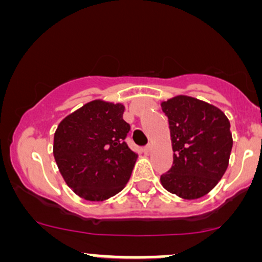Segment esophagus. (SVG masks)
Listing matches in <instances>:
<instances>
[{
    "mask_svg": "<svg viewBox=\"0 0 262 262\" xmlns=\"http://www.w3.org/2000/svg\"><path fill=\"white\" fill-rule=\"evenodd\" d=\"M152 150V146L151 145H146V146H144L143 148V151H144V154H150V151H151Z\"/></svg>",
    "mask_w": 262,
    "mask_h": 262,
    "instance_id": "obj_1",
    "label": "esophagus"
}]
</instances>
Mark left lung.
<instances>
[{
    "mask_svg": "<svg viewBox=\"0 0 262 262\" xmlns=\"http://www.w3.org/2000/svg\"><path fill=\"white\" fill-rule=\"evenodd\" d=\"M161 108L169 118L173 150L172 166L161 175V185L183 200L206 196L229 165V119L218 107L185 95L161 102Z\"/></svg>",
    "mask_w": 262,
    "mask_h": 262,
    "instance_id": "8db88e82",
    "label": "left lung"
}]
</instances>
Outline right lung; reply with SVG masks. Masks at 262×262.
<instances>
[{"label":"right lung","instance_id":"1","mask_svg":"<svg viewBox=\"0 0 262 262\" xmlns=\"http://www.w3.org/2000/svg\"><path fill=\"white\" fill-rule=\"evenodd\" d=\"M124 106L103 100L83 104L59 123L53 154L60 173L77 196L106 201L125 187L138 155L124 139L130 125Z\"/></svg>","mask_w":262,"mask_h":262}]
</instances>
